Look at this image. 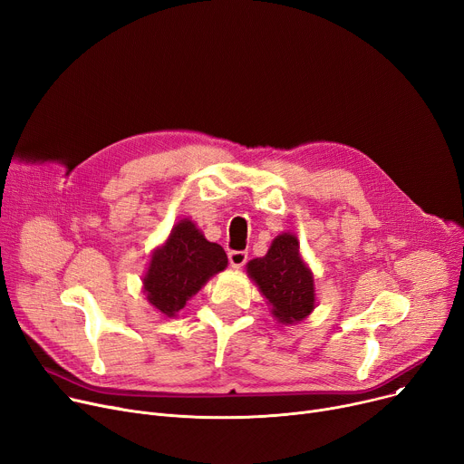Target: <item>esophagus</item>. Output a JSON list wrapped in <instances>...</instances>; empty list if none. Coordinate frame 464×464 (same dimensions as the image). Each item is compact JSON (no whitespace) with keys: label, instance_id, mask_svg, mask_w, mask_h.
I'll list each match as a JSON object with an SVG mask.
<instances>
[{"label":"esophagus","instance_id":"obj_1","mask_svg":"<svg viewBox=\"0 0 464 464\" xmlns=\"http://www.w3.org/2000/svg\"><path fill=\"white\" fill-rule=\"evenodd\" d=\"M228 260H230V266L234 269H239L245 262H247V253H245V251H230Z\"/></svg>","mask_w":464,"mask_h":464}]
</instances>
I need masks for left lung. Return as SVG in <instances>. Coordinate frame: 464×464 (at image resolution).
I'll return each mask as SVG.
<instances>
[{
  "label": "left lung",
  "mask_w": 464,
  "mask_h": 464,
  "mask_svg": "<svg viewBox=\"0 0 464 464\" xmlns=\"http://www.w3.org/2000/svg\"><path fill=\"white\" fill-rule=\"evenodd\" d=\"M247 276L281 324L302 322L316 307L314 276L292 232H283L271 241L266 256L249 260Z\"/></svg>",
  "instance_id": "obj_1"
}]
</instances>
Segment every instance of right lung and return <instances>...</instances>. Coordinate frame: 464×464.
<instances>
[{"label": "right lung", "instance_id": "obj_1", "mask_svg": "<svg viewBox=\"0 0 464 464\" xmlns=\"http://www.w3.org/2000/svg\"><path fill=\"white\" fill-rule=\"evenodd\" d=\"M228 266L225 249L208 241L190 219H181L151 253L142 279L148 302L167 318L176 316L213 276Z\"/></svg>", "mask_w": 464, "mask_h": 464}]
</instances>
